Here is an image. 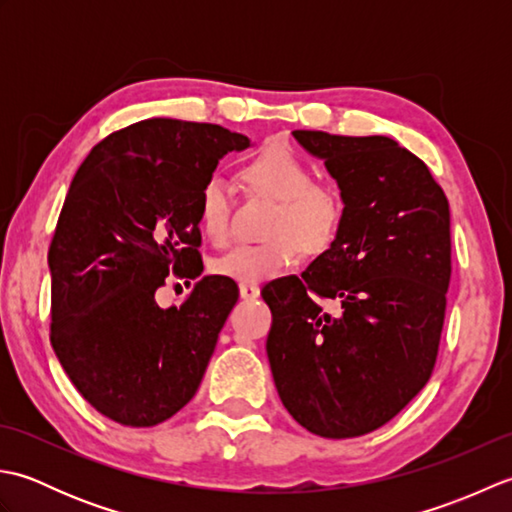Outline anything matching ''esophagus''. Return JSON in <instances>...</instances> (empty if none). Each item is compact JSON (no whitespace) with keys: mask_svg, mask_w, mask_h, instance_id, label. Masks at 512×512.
Returning a JSON list of instances; mask_svg holds the SVG:
<instances>
[{"mask_svg":"<svg viewBox=\"0 0 512 512\" xmlns=\"http://www.w3.org/2000/svg\"><path fill=\"white\" fill-rule=\"evenodd\" d=\"M259 286H255V284H239V297H242L244 301H253V299H257L259 297Z\"/></svg>","mask_w":512,"mask_h":512,"instance_id":"esophagus-1","label":"esophagus"}]
</instances>
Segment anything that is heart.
I'll list each match as a JSON object with an SVG mask.
<instances>
[{"label": "heart", "mask_w": 512, "mask_h": 512, "mask_svg": "<svg viewBox=\"0 0 512 512\" xmlns=\"http://www.w3.org/2000/svg\"><path fill=\"white\" fill-rule=\"evenodd\" d=\"M242 178L253 193L277 200L266 231L273 239L237 246L215 259L211 266L215 275L239 284H262L295 264L299 248L306 255H321L334 244L343 222V202L332 189L314 184L317 178L312 167L295 151L284 147L259 151L242 167ZM198 222L215 246L231 244L235 235L233 198L220 176L202 182Z\"/></svg>", "instance_id": "obj_1"}]
</instances>
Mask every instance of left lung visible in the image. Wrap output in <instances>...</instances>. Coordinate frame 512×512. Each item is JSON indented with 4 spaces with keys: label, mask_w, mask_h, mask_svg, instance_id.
Segmentation results:
<instances>
[{
    "label": "left lung",
    "mask_w": 512,
    "mask_h": 512,
    "mask_svg": "<svg viewBox=\"0 0 512 512\" xmlns=\"http://www.w3.org/2000/svg\"><path fill=\"white\" fill-rule=\"evenodd\" d=\"M341 189L334 244L266 286V352L288 413L321 438L383 427L427 385L451 281L449 200L429 167L387 136L292 132ZM319 298L342 303L339 315Z\"/></svg>",
    "instance_id": "obj_1"
}]
</instances>
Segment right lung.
<instances>
[{
  "label": "right lung",
  "mask_w": 512,
  "mask_h": 512,
  "mask_svg": "<svg viewBox=\"0 0 512 512\" xmlns=\"http://www.w3.org/2000/svg\"><path fill=\"white\" fill-rule=\"evenodd\" d=\"M244 134L147 118L96 145L76 171L48 250L50 343L72 385L125 427H154L198 391L237 303L206 275L182 306L160 308L169 273L202 275L198 193Z\"/></svg>",
  "instance_id": "1"
}]
</instances>
